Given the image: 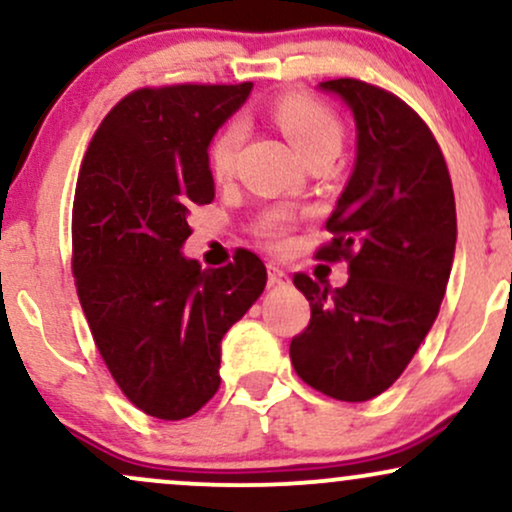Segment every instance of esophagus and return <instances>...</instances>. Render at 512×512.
<instances>
[{
  "label": "esophagus",
  "mask_w": 512,
  "mask_h": 512,
  "mask_svg": "<svg viewBox=\"0 0 512 512\" xmlns=\"http://www.w3.org/2000/svg\"><path fill=\"white\" fill-rule=\"evenodd\" d=\"M267 276H269V286H281V284H289V274L279 267V264L269 262L267 264Z\"/></svg>",
  "instance_id": "esophagus-1"
}]
</instances>
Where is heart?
<instances>
[{
  "label": "heart",
  "instance_id": "obj_1",
  "mask_svg": "<svg viewBox=\"0 0 512 512\" xmlns=\"http://www.w3.org/2000/svg\"><path fill=\"white\" fill-rule=\"evenodd\" d=\"M272 117L305 161H313V158L320 156L334 158L342 149L344 127L339 117L325 103L315 101L305 93H286V96L276 98L272 105ZM243 137V122L238 120H228L226 125L216 129L207 149L209 170L216 180L231 178L238 161V151L243 146ZM291 228L293 219L286 211L279 209L264 211L255 223L257 238L274 250L289 245Z\"/></svg>",
  "mask_w": 512,
  "mask_h": 512
}]
</instances>
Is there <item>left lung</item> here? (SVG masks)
<instances>
[{
  "instance_id": "8db88e82",
  "label": "left lung",
  "mask_w": 512,
  "mask_h": 512,
  "mask_svg": "<svg viewBox=\"0 0 512 512\" xmlns=\"http://www.w3.org/2000/svg\"><path fill=\"white\" fill-rule=\"evenodd\" d=\"M356 120V168L327 219L317 260L346 262L342 289L293 274L310 301L291 339L298 378L322 395L385 392L436 322L455 257V195L433 132L395 93L358 79L322 81Z\"/></svg>"
}]
</instances>
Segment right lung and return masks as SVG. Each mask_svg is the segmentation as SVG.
<instances>
[{
    "label": "right lung",
    "mask_w": 512,
    "mask_h": 512,
    "mask_svg": "<svg viewBox=\"0 0 512 512\" xmlns=\"http://www.w3.org/2000/svg\"><path fill=\"white\" fill-rule=\"evenodd\" d=\"M252 84L137 88L88 144L72 209V272L93 342L129 402L180 421L221 385V339L260 298L250 250L202 269L182 257L192 207L214 202L211 137Z\"/></svg>",
    "instance_id": "1"
}]
</instances>
